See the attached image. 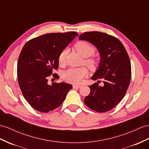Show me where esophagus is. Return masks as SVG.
<instances>
[{"label": "esophagus", "mask_w": 149, "mask_h": 149, "mask_svg": "<svg viewBox=\"0 0 149 149\" xmlns=\"http://www.w3.org/2000/svg\"><path fill=\"white\" fill-rule=\"evenodd\" d=\"M82 86H78V85H73V88H77V89H79L81 88Z\"/></svg>", "instance_id": "obj_1"}]
</instances>
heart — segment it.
<instances>
[{"mask_svg": "<svg viewBox=\"0 0 149 149\" xmlns=\"http://www.w3.org/2000/svg\"><path fill=\"white\" fill-rule=\"evenodd\" d=\"M75 48L80 55L84 58H86L84 63L91 70H94L97 65V62L93 58H87L93 55L95 52V48L92 45L85 41H78L75 45ZM67 50L63 49L58 55V60L60 64H63L65 62ZM88 74V70L84 67L79 68H70L65 71L63 73V78L66 81L74 84H79L82 79Z\"/></svg>", "mask_w": 149, "mask_h": 149, "instance_id": "heart-1", "label": "heart"}]
</instances>
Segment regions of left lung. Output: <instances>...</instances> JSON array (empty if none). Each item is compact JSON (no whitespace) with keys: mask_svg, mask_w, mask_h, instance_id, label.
I'll list each match as a JSON object with an SVG mask.
<instances>
[{"mask_svg":"<svg viewBox=\"0 0 149 149\" xmlns=\"http://www.w3.org/2000/svg\"><path fill=\"white\" fill-rule=\"evenodd\" d=\"M79 39L90 42L98 49L100 63L91 79L103 80L102 86L97 82L89 86L85 104L99 113L110 111L124 97L130 82L131 63L127 50L118 38L104 33L86 32Z\"/></svg>","mask_w":149,"mask_h":149,"instance_id":"obj_1","label":"left lung"}]
</instances>
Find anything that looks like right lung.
I'll return each mask as SVG.
<instances>
[{"mask_svg": "<svg viewBox=\"0 0 149 149\" xmlns=\"http://www.w3.org/2000/svg\"><path fill=\"white\" fill-rule=\"evenodd\" d=\"M76 32L48 33L28 41L17 62V79L25 100L41 113H48L62 104L72 86L65 82L48 84V77L58 68V55ZM53 77H59L56 74Z\"/></svg>", "mask_w": 149, "mask_h": 149, "instance_id": "1", "label": "right lung"}]
</instances>
